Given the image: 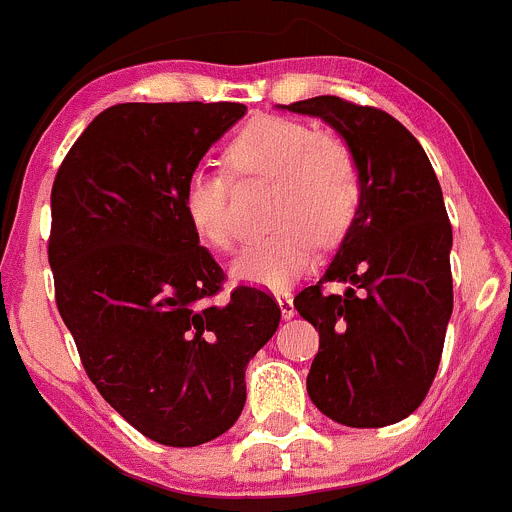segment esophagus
<instances>
[{"mask_svg":"<svg viewBox=\"0 0 512 512\" xmlns=\"http://www.w3.org/2000/svg\"><path fill=\"white\" fill-rule=\"evenodd\" d=\"M276 301H278V306H281L283 318H291L293 313H296V308H293V298L288 296V293H278Z\"/></svg>","mask_w":512,"mask_h":512,"instance_id":"esophagus-1","label":"esophagus"}]
</instances>
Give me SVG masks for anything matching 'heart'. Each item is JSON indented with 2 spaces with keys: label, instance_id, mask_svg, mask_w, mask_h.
<instances>
[{
  "label": "heart",
  "instance_id": "obj_1",
  "mask_svg": "<svg viewBox=\"0 0 512 512\" xmlns=\"http://www.w3.org/2000/svg\"><path fill=\"white\" fill-rule=\"evenodd\" d=\"M234 179H273L268 221L273 234L246 246L234 273L263 288H286L313 256V236L331 246L351 229L363 199V179L351 146L311 124L283 116H258L226 146ZM191 229L209 246L236 244L231 179L219 169H194L181 191Z\"/></svg>",
  "mask_w": 512,
  "mask_h": 512
}]
</instances>
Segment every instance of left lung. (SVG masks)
I'll return each instance as SVG.
<instances>
[{"label":"left lung","instance_id":"obj_1","mask_svg":"<svg viewBox=\"0 0 512 512\" xmlns=\"http://www.w3.org/2000/svg\"><path fill=\"white\" fill-rule=\"evenodd\" d=\"M351 146L363 179L358 214L296 311L318 331L306 388L318 411L351 428H383L426 401L453 313L450 229L438 176L416 136L388 111L341 96L293 101ZM326 280L352 288L323 294Z\"/></svg>","mask_w":512,"mask_h":512}]
</instances>
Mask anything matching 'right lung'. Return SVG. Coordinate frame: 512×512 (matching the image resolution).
Returning <instances> with one entry per match:
<instances>
[{
	"instance_id": "obj_1",
	"label": "right lung",
	"mask_w": 512,
	"mask_h": 512,
	"mask_svg": "<svg viewBox=\"0 0 512 512\" xmlns=\"http://www.w3.org/2000/svg\"><path fill=\"white\" fill-rule=\"evenodd\" d=\"M246 114L236 101L116 104L64 156L52 186L54 298L104 401L146 438L191 448L246 403V363L276 333L268 291L236 286L199 246L181 191Z\"/></svg>"
}]
</instances>
